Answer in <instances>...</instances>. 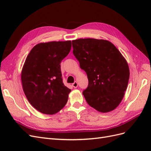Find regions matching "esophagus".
Returning a JSON list of instances; mask_svg holds the SVG:
<instances>
[{
    "label": "esophagus",
    "mask_w": 151,
    "mask_h": 151,
    "mask_svg": "<svg viewBox=\"0 0 151 151\" xmlns=\"http://www.w3.org/2000/svg\"><path fill=\"white\" fill-rule=\"evenodd\" d=\"M72 86L74 87V88H77V86H78V83H77V82H74V83L72 84Z\"/></svg>",
    "instance_id": "34e87169"
}]
</instances>
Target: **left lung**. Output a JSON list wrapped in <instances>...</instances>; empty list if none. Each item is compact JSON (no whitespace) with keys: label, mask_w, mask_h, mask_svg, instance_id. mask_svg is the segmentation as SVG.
I'll use <instances>...</instances> for the list:
<instances>
[{"label":"left lung","mask_w":151,"mask_h":151,"mask_svg":"<svg viewBox=\"0 0 151 151\" xmlns=\"http://www.w3.org/2000/svg\"><path fill=\"white\" fill-rule=\"evenodd\" d=\"M73 53L87 74L88 86L83 94L91 107L102 113L115 109L129 83L128 63L109 41L94 38L72 41Z\"/></svg>","instance_id":"1"}]
</instances>
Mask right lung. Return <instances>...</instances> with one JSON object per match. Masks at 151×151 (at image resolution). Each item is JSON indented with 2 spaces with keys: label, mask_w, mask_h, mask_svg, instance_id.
Here are the masks:
<instances>
[{
  "label": "right lung",
  "mask_w": 151,
  "mask_h": 151,
  "mask_svg": "<svg viewBox=\"0 0 151 151\" xmlns=\"http://www.w3.org/2000/svg\"><path fill=\"white\" fill-rule=\"evenodd\" d=\"M71 41L41 43L32 48L21 72L24 93L40 112L53 115L66 104L71 91L63 83L60 63L69 53Z\"/></svg>",
  "instance_id": "add662e5"
}]
</instances>
